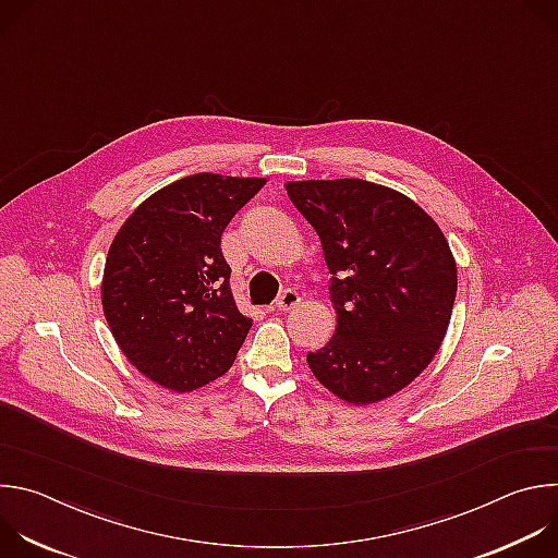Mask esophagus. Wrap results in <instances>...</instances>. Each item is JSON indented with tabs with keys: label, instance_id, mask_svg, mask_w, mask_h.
Masks as SVG:
<instances>
[{
	"label": "esophagus",
	"instance_id": "1",
	"mask_svg": "<svg viewBox=\"0 0 558 558\" xmlns=\"http://www.w3.org/2000/svg\"><path fill=\"white\" fill-rule=\"evenodd\" d=\"M298 304H300V295H298L295 289H284V291L278 295V300H276V308H278V311H291V308L298 306Z\"/></svg>",
	"mask_w": 558,
	"mask_h": 558
}]
</instances>
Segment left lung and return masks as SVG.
Returning a JSON list of instances; mask_svg holds the SVG:
<instances>
[{
	"label": "left lung",
	"mask_w": 558,
	"mask_h": 558,
	"mask_svg": "<svg viewBox=\"0 0 558 558\" xmlns=\"http://www.w3.org/2000/svg\"><path fill=\"white\" fill-rule=\"evenodd\" d=\"M320 235L336 333L308 368L353 407L407 388L435 357L457 295V263L439 225L409 196L362 179L289 181Z\"/></svg>",
	"instance_id": "obj_1"
}]
</instances>
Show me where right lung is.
Masks as SVG:
<instances>
[{
  "instance_id": "add662e5",
  "label": "right lung",
  "mask_w": 558,
  "mask_h": 558,
  "mask_svg": "<svg viewBox=\"0 0 558 558\" xmlns=\"http://www.w3.org/2000/svg\"><path fill=\"white\" fill-rule=\"evenodd\" d=\"M265 179L192 174L145 198L110 245L101 302L130 364L174 392L225 375L252 317L238 311L220 235Z\"/></svg>"
}]
</instances>
